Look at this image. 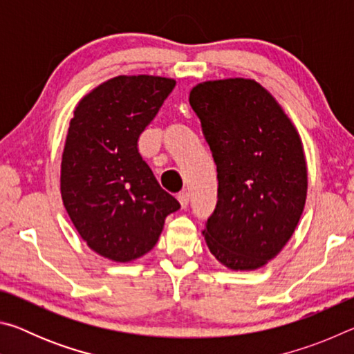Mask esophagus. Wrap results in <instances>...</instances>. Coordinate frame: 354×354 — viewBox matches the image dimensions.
<instances>
[{
	"instance_id": "obj_1",
	"label": "esophagus",
	"mask_w": 354,
	"mask_h": 354,
	"mask_svg": "<svg viewBox=\"0 0 354 354\" xmlns=\"http://www.w3.org/2000/svg\"><path fill=\"white\" fill-rule=\"evenodd\" d=\"M189 200H190L189 192H185V190L179 192V194H178V201H179V205H181V207H187Z\"/></svg>"
}]
</instances>
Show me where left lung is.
I'll list each match as a JSON object with an SVG mask.
<instances>
[{"mask_svg": "<svg viewBox=\"0 0 354 354\" xmlns=\"http://www.w3.org/2000/svg\"><path fill=\"white\" fill-rule=\"evenodd\" d=\"M217 165V206L203 236L231 270H256L289 242L308 194L297 128L254 80L206 81L190 91Z\"/></svg>", "mask_w": 354, "mask_h": 354, "instance_id": "8db88e82", "label": "left lung"}]
</instances>
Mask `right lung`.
<instances>
[{
  "label": "right lung",
  "mask_w": 354,
  "mask_h": 354,
  "mask_svg": "<svg viewBox=\"0 0 354 354\" xmlns=\"http://www.w3.org/2000/svg\"><path fill=\"white\" fill-rule=\"evenodd\" d=\"M176 81L117 76L87 93L70 120L61 195L82 241L115 262L147 254L179 203L160 187L137 148Z\"/></svg>",
  "instance_id": "right-lung-1"
}]
</instances>
